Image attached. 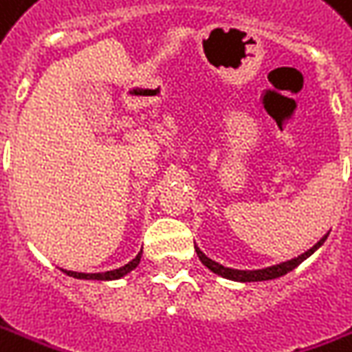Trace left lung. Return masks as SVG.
I'll return each instance as SVG.
<instances>
[{"label":"left lung","instance_id":"1","mask_svg":"<svg viewBox=\"0 0 352 352\" xmlns=\"http://www.w3.org/2000/svg\"><path fill=\"white\" fill-rule=\"evenodd\" d=\"M326 238L328 234L322 238L318 244H314L309 252H305L303 255H299L296 259H292V261L286 263H280V265H274V267H269V269H261V270H236V269H227V267H223V265H219V263L211 261L210 257H206L204 253L196 248V253H198V257H200V261L211 270V272H215L219 276H223V278L228 280H236V282H263V280H274L280 278V276H284L287 274L289 270H294L297 265H301V263L307 259V257H311L318 248H320L324 242H326Z\"/></svg>","mask_w":352,"mask_h":352}]
</instances>
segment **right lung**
<instances>
[{
	"label": "right lung",
	"mask_w": 352,
	"mask_h": 352,
	"mask_svg": "<svg viewBox=\"0 0 352 352\" xmlns=\"http://www.w3.org/2000/svg\"><path fill=\"white\" fill-rule=\"evenodd\" d=\"M141 261V253L135 257L133 261H129L124 267H120V269L114 270H107V272H95V274H87V272H74V270H65L68 276H74V278H82V280H116L125 276L127 272H131V270L139 265Z\"/></svg>",
	"instance_id": "obj_1"
}]
</instances>
